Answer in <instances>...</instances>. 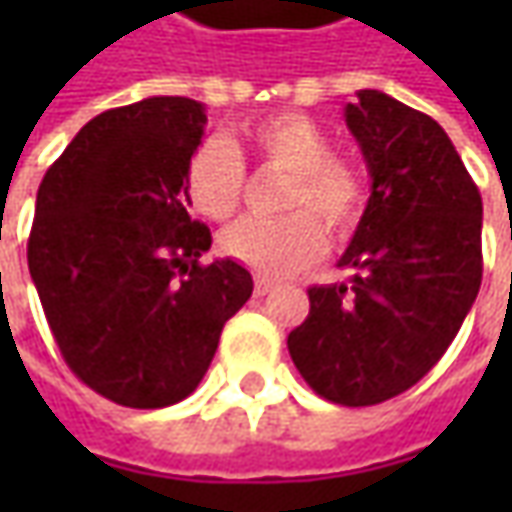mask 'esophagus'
Returning a JSON list of instances; mask_svg holds the SVG:
<instances>
[{"label": "esophagus", "instance_id": "1", "mask_svg": "<svg viewBox=\"0 0 512 512\" xmlns=\"http://www.w3.org/2000/svg\"><path fill=\"white\" fill-rule=\"evenodd\" d=\"M273 290V279H265V276H259L256 279V296H267Z\"/></svg>", "mask_w": 512, "mask_h": 512}]
</instances>
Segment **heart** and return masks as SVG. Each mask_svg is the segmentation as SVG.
<instances>
[{
  "instance_id": "b5f03b06",
  "label": "heart",
  "mask_w": 512,
  "mask_h": 512,
  "mask_svg": "<svg viewBox=\"0 0 512 512\" xmlns=\"http://www.w3.org/2000/svg\"><path fill=\"white\" fill-rule=\"evenodd\" d=\"M242 150L265 165L290 170L282 199L287 210L310 207L333 233H347L362 219L359 170L333 156L330 136L305 113L285 110L250 122L242 133ZM185 190L199 216L227 219L245 190V162L225 139H207L187 162ZM312 214L293 210L276 219H239L222 233V253L262 276H290L325 250V227Z\"/></svg>"
}]
</instances>
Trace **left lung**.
<instances>
[{
	"label": "left lung",
	"instance_id": "1",
	"mask_svg": "<svg viewBox=\"0 0 512 512\" xmlns=\"http://www.w3.org/2000/svg\"><path fill=\"white\" fill-rule=\"evenodd\" d=\"M356 96L344 122L367 162L370 199L339 259L353 276L310 287V313L287 336L302 379L344 407L419 382L482 285V196L450 136L382 90Z\"/></svg>",
	"mask_w": 512,
	"mask_h": 512
}]
</instances>
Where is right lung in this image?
<instances>
[{
	"label": "right lung",
	"mask_w": 512,
	"mask_h": 512,
	"mask_svg": "<svg viewBox=\"0 0 512 512\" xmlns=\"http://www.w3.org/2000/svg\"><path fill=\"white\" fill-rule=\"evenodd\" d=\"M205 125L185 96L105 110L36 193L28 267L50 333L90 390L125 407L190 396L253 293L239 262L199 265L210 230L187 213L185 170Z\"/></svg>",
	"instance_id": "add662e5"
}]
</instances>
